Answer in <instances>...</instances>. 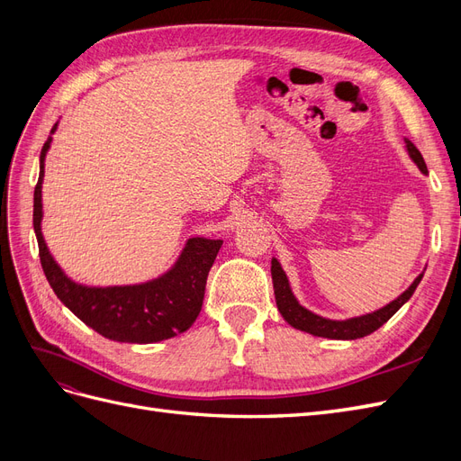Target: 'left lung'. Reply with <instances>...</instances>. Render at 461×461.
Masks as SVG:
<instances>
[{"label":"left lung","mask_w":461,"mask_h":461,"mask_svg":"<svg viewBox=\"0 0 461 461\" xmlns=\"http://www.w3.org/2000/svg\"><path fill=\"white\" fill-rule=\"evenodd\" d=\"M406 148L410 158L415 161V165L420 167L421 173L427 175V165L423 161V156L420 153L410 140H406ZM271 275H273V288H275V300H276V308L281 312V315L285 317V321L288 325H292L294 329L305 330L313 334V337H323V339H334V340H356L361 337H367V334L375 332L379 327H383L386 321L393 317L403 303H406L411 294L415 292L417 285L421 283L423 273L415 278L413 285L400 294L394 302H390L384 308L376 310L373 313L361 315V317H352L346 321H332V319H325L319 317L315 313H312L310 310H305L303 305L298 303V300L294 298L288 285V278L275 258L271 261Z\"/></svg>","instance_id":"obj_1"}]
</instances>
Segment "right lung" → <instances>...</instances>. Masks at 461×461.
<instances>
[{"mask_svg": "<svg viewBox=\"0 0 461 461\" xmlns=\"http://www.w3.org/2000/svg\"><path fill=\"white\" fill-rule=\"evenodd\" d=\"M58 124H53L51 134ZM48 138L40 153V176L34 188V232L41 269L58 298L82 323L102 337L117 342L149 344L176 337L192 327L200 315L209 269L222 240L190 239L173 269L149 283L132 286H85L73 283L58 263L41 236V180L44 159L50 149Z\"/></svg>", "mask_w": 461, "mask_h": 461, "instance_id": "1", "label": "right lung"}]
</instances>
